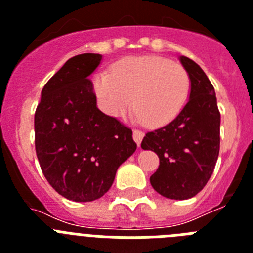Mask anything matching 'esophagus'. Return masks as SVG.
I'll use <instances>...</instances> for the list:
<instances>
[{
	"label": "esophagus",
	"instance_id": "obj_1",
	"mask_svg": "<svg viewBox=\"0 0 253 253\" xmlns=\"http://www.w3.org/2000/svg\"><path fill=\"white\" fill-rule=\"evenodd\" d=\"M143 137H144V133H143L142 130H139V129H134V130H133V138H134V140L137 142L138 146H140V142H142Z\"/></svg>",
	"mask_w": 253,
	"mask_h": 253
}]
</instances>
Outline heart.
<instances>
[{
  "mask_svg": "<svg viewBox=\"0 0 253 253\" xmlns=\"http://www.w3.org/2000/svg\"><path fill=\"white\" fill-rule=\"evenodd\" d=\"M190 88V75L182 64L154 55L125 58L111 72L101 71L93 77V91L107 115H124L133 102L139 116L153 126L175 119Z\"/></svg>",
  "mask_w": 253,
  "mask_h": 253,
  "instance_id": "1",
  "label": "heart"
}]
</instances>
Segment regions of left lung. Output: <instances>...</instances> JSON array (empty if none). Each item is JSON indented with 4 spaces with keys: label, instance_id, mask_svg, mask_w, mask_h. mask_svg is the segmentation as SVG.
I'll return each instance as SVG.
<instances>
[{
    "label": "left lung",
    "instance_id": "8db88e82",
    "mask_svg": "<svg viewBox=\"0 0 253 253\" xmlns=\"http://www.w3.org/2000/svg\"><path fill=\"white\" fill-rule=\"evenodd\" d=\"M180 60L191 80L189 101L171 123L148 131L140 144L160 158L151 185L158 194L175 200L193 198L204 189L220 146V113L213 84L194 60Z\"/></svg>",
    "mask_w": 253,
    "mask_h": 253
}]
</instances>
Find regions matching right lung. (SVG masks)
Wrapping results in <instances>:
<instances>
[{
    "label": "right lung",
    "instance_id": "right-lung-1",
    "mask_svg": "<svg viewBox=\"0 0 253 253\" xmlns=\"http://www.w3.org/2000/svg\"><path fill=\"white\" fill-rule=\"evenodd\" d=\"M101 55H76L45 84L35 110V151L51 187L73 202L109 191L118 167L137 149L133 131L96 106L88 76Z\"/></svg>",
    "mask_w": 253,
    "mask_h": 253
}]
</instances>
